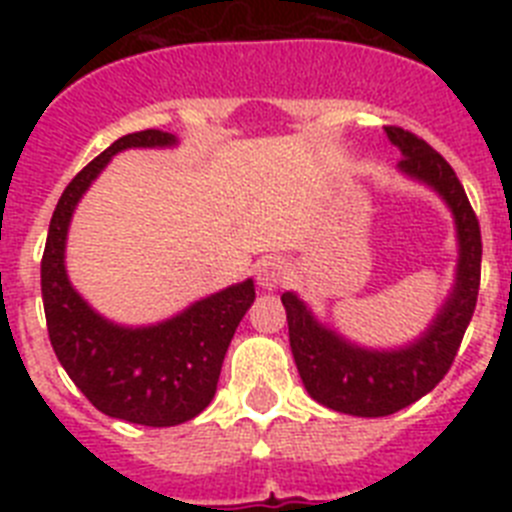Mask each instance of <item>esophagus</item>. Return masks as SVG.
Returning a JSON list of instances; mask_svg holds the SVG:
<instances>
[{"label":"esophagus","instance_id":"34e87169","mask_svg":"<svg viewBox=\"0 0 512 512\" xmlns=\"http://www.w3.org/2000/svg\"><path fill=\"white\" fill-rule=\"evenodd\" d=\"M289 277V266L287 261L277 259V256H269V259L259 261L256 266V282L264 289H274L279 284H284V279Z\"/></svg>","mask_w":512,"mask_h":512}]
</instances>
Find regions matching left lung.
Segmentation results:
<instances>
[{
    "instance_id": "left-lung-1",
    "label": "left lung",
    "mask_w": 512,
    "mask_h": 512,
    "mask_svg": "<svg viewBox=\"0 0 512 512\" xmlns=\"http://www.w3.org/2000/svg\"><path fill=\"white\" fill-rule=\"evenodd\" d=\"M384 130L402 151L400 169L431 184L454 212L459 230V271L454 292L443 310L413 346L400 351H364L315 323L292 292L282 295L289 346L310 397L325 408L359 418H382L408 408L446 377L477 307L482 277L479 220L456 171L441 153L410 130L397 125H387Z\"/></svg>"
}]
</instances>
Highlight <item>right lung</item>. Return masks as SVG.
<instances>
[{
    "mask_svg": "<svg viewBox=\"0 0 512 512\" xmlns=\"http://www.w3.org/2000/svg\"><path fill=\"white\" fill-rule=\"evenodd\" d=\"M171 143L176 138L164 130H140L117 138L89 161L63 189L40 261L48 336L71 382L99 413L151 428L187 423L210 405L230 338L256 297L253 282L194 302L161 325L120 328L76 295L66 277L63 248L76 202L117 151Z\"/></svg>",
    "mask_w": 512,
    "mask_h": 512,
    "instance_id": "1",
    "label": "right lung"
}]
</instances>
